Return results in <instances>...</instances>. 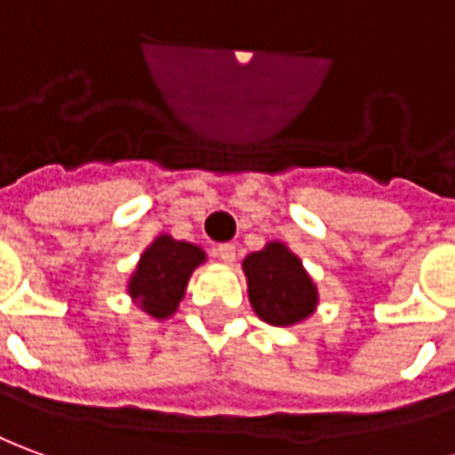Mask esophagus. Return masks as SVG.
Segmentation results:
<instances>
[{
    "mask_svg": "<svg viewBox=\"0 0 455 455\" xmlns=\"http://www.w3.org/2000/svg\"><path fill=\"white\" fill-rule=\"evenodd\" d=\"M215 255H218L222 262H235V245L233 243H222V245L215 247Z\"/></svg>",
    "mask_w": 455,
    "mask_h": 455,
    "instance_id": "1",
    "label": "esophagus"
}]
</instances>
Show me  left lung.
<instances>
[{"mask_svg":"<svg viewBox=\"0 0 455 455\" xmlns=\"http://www.w3.org/2000/svg\"><path fill=\"white\" fill-rule=\"evenodd\" d=\"M243 272L250 305L272 327H292L317 309V284L284 243H267L259 252L247 255Z\"/></svg>","mask_w":455,"mask_h":455,"instance_id":"1","label":"left lung"}]
</instances>
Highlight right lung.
Returning a JSON list of instances; mask_svg holds the SVG:
<instances>
[{
  "mask_svg": "<svg viewBox=\"0 0 455 455\" xmlns=\"http://www.w3.org/2000/svg\"><path fill=\"white\" fill-rule=\"evenodd\" d=\"M203 262L205 252L197 245L158 235L138 259L136 272L128 280V294L150 317H171L186 297L193 269Z\"/></svg>",
  "mask_w": 455,
  "mask_h": 455,
  "instance_id": "obj_1",
  "label": "right lung"
}]
</instances>
